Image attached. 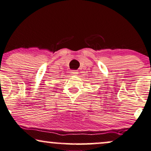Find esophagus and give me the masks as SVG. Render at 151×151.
Returning a JSON list of instances; mask_svg holds the SVG:
<instances>
[{"label": "esophagus", "instance_id": "esophagus-1", "mask_svg": "<svg viewBox=\"0 0 151 151\" xmlns=\"http://www.w3.org/2000/svg\"><path fill=\"white\" fill-rule=\"evenodd\" d=\"M71 74H72V75H77L78 74V71L77 70H72L71 71Z\"/></svg>", "mask_w": 151, "mask_h": 151}]
</instances>
